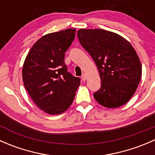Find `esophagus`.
<instances>
[{
  "label": "esophagus",
  "mask_w": 155,
  "mask_h": 155,
  "mask_svg": "<svg viewBox=\"0 0 155 155\" xmlns=\"http://www.w3.org/2000/svg\"><path fill=\"white\" fill-rule=\"evenodd\" d=\"M86 79H87L86 75H85V74H82V80L83 81V82H85V81L86 80Z\"/></svg>",
  "instance_id": "1"
}]
</instances>
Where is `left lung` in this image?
Returning a JSON list of instances; mask_svg holds the SVG:
<instances>
[{
	"label": "left lung",
	"instance_id": "obj_1",
	"mask_svg": "<svg viewBox=\"0 0 155 155\" xmlns=\"http://www.w3.org/2000/svg\"><path fill=\"white\" fill-rule=\"evenodd\" d=\"M77 36L99 70L101 87L94 94V99L104 107L124 105L142 76L141 62L132 45L118 34L103 29H79Z\"/></svg>",
	"mask_w": 155,
	"mask_h": 155
}]
</instances>
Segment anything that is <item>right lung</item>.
Masks as SVG:
<instances>
[{
    "instance_id": "obj_1",
    "label": "right lung",
    "mask_w": 155,
    "mask_h": 155,
    "mask_svg": "<svg viewBox=\"0 0 155 155\" xmlns=\"http://www.w3.org/2000/svg\"><path fill=\"white\" fill-rule=\"evenodd\" d=\"M75 34L76 29L68 28L46 34L33 45L23 64L25 87L34 104L49 115L65 112L80 85L64 63Z\"/></svg>"
}]
</instances>
